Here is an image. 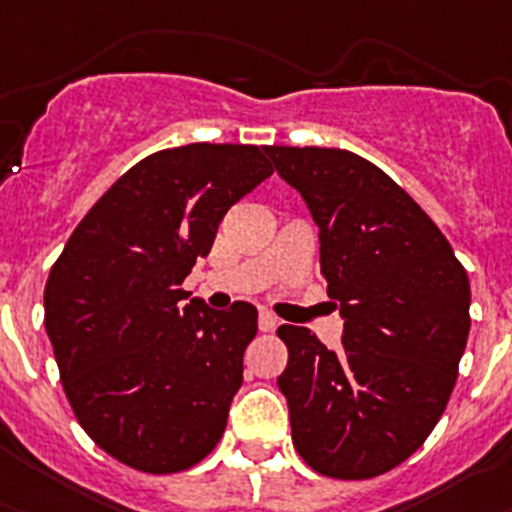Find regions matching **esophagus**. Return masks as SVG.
I'll list each match as a JSON object with an SVG mask.
<instances>
[{
	"label": "esophagus",
	"mask_w": 512,
	"mask_h": 512,
	"mask_svg": "<svg viewBox=\"0 0 512 512\" xmlns=\"http://www.w3.org/2000/svg\"><path fill=\"white\" fill-rule=\"evenodd\" d=\"M257 327H260V332H273L275 327H278V319H275L270 311H260V317H257Z\"/></svg>",
	"instance_id": "1"
}]
</instances>
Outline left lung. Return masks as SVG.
<instances>
[{
  "instance_id": "obj_1",
  "label": "left lung",
  "mask_w": 512,
  "mask_h": 512,
  "mask_svg": "<svg viewBox=\"0 0 512 512\" xmlns=\"http://www.w3.org/2000/svg\"><path fill=\"white\" fill-rule=\"evenodd\" d=\"M265 154L317 221L327 296L345 319L337 350L306 327H278L293 446L324 477H379L446 410L469 337V278L428 213L368 159L319 146Z\"/></svg>"
}]
</instances>
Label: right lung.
I'll use <instances>...</instances> for the list:
<instances>
[{"mask_svg":"<svg viewBox=\"0 0 512 512\" xmlns=\"http://www.w3.org/2000/svg\"><path fill=\"white\" fill-rule=\"evenodd\" d=\"M270 175L257 146L149 154L53 262L43 306L66 399L84 433L131 469L177 474L224 435L257 309L188 304L182 281L211 252L226 211Z\"/></svg>","mask_w":512,"mask_h":512,"instance_id":"right-lung-1","label":"right lung"}]
</instances>
